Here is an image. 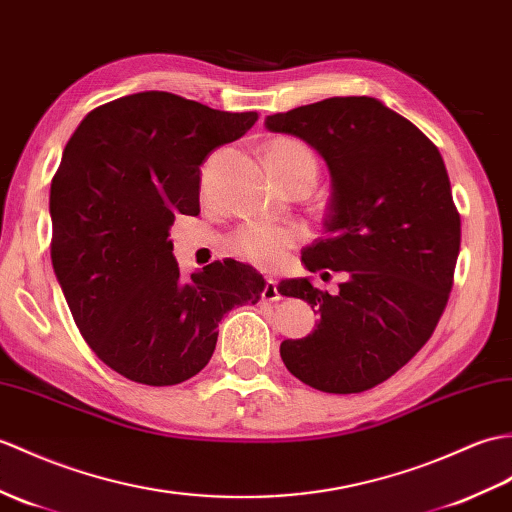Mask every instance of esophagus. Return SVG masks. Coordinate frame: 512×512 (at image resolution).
Wrapping results in <instances>:
<instances>
[{
    "label": "esophagus",
    "instance_id": "obj_1",
    "mask_svg": "<svg viewBox=\"0 0 512 512\" xmlns=\"http://www.w3.org/2000/svg\"><path fill=\"white\" fill-rule=\"evenodd\" d=\"M261 299L264 301H279L281 294L277 290V281L275 279H266V285H264V292H261Z\"/></svg>",
    "mask_w": 512,
    "mask_h": 512
}]
</instances>
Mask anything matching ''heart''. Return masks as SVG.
I'll use <instances>...</instances> for the list:
<instances>
[{
  "label": "heart",
  "instance_id": "b5f03b06",
  "mask_svg": "<svg viewBox=\"0 0 512 512\" xmlns=\"http://www.w3.org/2000/svg\"><path fill=\"white\" fill-rule=\"evenodd\" d=\"M266 161L272 172H292V170H312L316 174L314 152L301 141L275 139L266 148ZM301 242V231L294 227H281V224L268 222H248L237 229L229 246L231 251L248 259L255 266L272 268L283 261L285 253Z\"/></svg>",
  "mask_w": 512,
  "mask_h": 512
}]
</instances>
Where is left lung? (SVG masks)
Wrapping results in <instances>:
<instances>
[{"instance_id":"8db88e82","label":"left lung","mask_w":512,"mask_h":512,"mask_svg":"<svg viewBox=\"0 0 512 512\" xmlns=\"http://www.w3.org/2000/svg\"><path fill=\"white\" fill-rule=\"evenodd\" d=\"M318 150L331 172L325 237L307 246L310 272L347 270L338 294L310 279L279 283L316 307L314 334L281 342L303 384L351 395L386 382L430 340L454 285L460 213L441 152L375 98H327L266 117Z\"/></svg>"}]
</instances>
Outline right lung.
Returning <instances> with one entry per match:
<instances>
[{"label":"right lung","instance_id":"add662e5","mask_svg":"<svg viewBox=\"0 0 512 512\" xmlns=\"http://www.w3.org/2000/svg\"><path fill=\"white\" fill-rule=\"evenodd\" d=\"M257 113H227L168 91L93 109L52 178V266L91 351L130 382L174 386L207 366L218 323L255 305L264 277L235 259L189 279L172 255L178 213H200V165Z\"/></svg>","mask_w":512,"mask_h":512}]
</instances>
